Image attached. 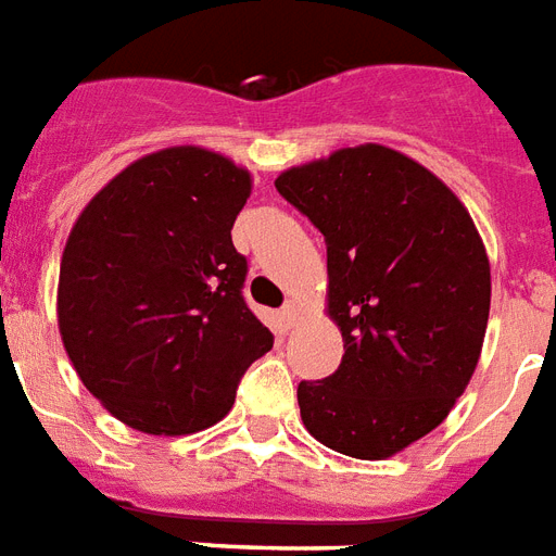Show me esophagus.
I'll list each match as a JSON object with an SVG mask.
<instances>
[{"label": "esophagus", "mask_w": 556, "mask_h": 556, "mask_svg": "<svg viewBox=\"0 0 556 556\" xmlns=\"http://www.w3.org/2000/svg\"><path fill=\"white\" fill-rule=\"evenodd\" d=\"M296 317H300V308H296V303H288V306L279 312V320H282V326H286V329H291V326L296 324Z\"/></svg>", "instance_id": "1"}]
</instances>
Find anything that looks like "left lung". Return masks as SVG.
Listing matches in <instances>:
<instances>
[{"label":"left lung","mask_w":556,"mask_h":556,"mask_svg":"<svg viewBox=\"0 0 556 556\" xmlns=\"http://www.w3.org/2000/svg\"><path fill=\"white\" fill-rule=\"evenodd\" d=\"M277 192L324 232L329 317L344 338L338 370L296 388L303 426L341 455H396L438 429L476 372L484 241L440 177L372 142L288 168Z\"/></svg>","instance_id":"1"}]
</instances>
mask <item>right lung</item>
I'll return each mask as SVG.
<instances>
[{
  "label": "right lung",
  "mask_w": 556,
  "mask_h": 556,
  "mask_svg": "<svg viewBox=\"0 0 556 556\" xmlns=\"http://www.w3.org/2000/svg\"><path fill=\"white\" fill-rule=\"evenodd\" d=\"M250 172L198 146L154 151L118 172L72 227L58 326L84 388L146 434L210 429L236 402L274 334L241 288L232 224Z\"/></svg>",
  "instance_id": "right-lung-1"
}]
</instances>
